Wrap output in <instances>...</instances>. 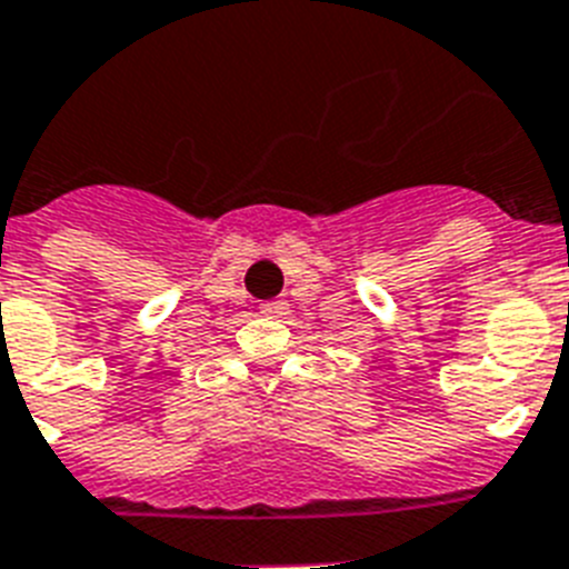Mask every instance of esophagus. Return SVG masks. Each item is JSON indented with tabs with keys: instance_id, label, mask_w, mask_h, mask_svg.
Listing matches in <instances>:
<instances>
[{
	"instance_id": "obj_1",
	"label": "esophagus",
	"mask_w": 569,
	"mask_h": 569,
	"mask_svg": "<svg viewBox=\"0 0 569 569\" xmlns=\"http://www.w3.org/2000/svg\"><path fill=\"white\" fill-rule=\"evenodd\" d=\"M262 316H271V318H283L289 312V303L286 300H266L260 307Z\"/></svg>"
}]
</instances>
